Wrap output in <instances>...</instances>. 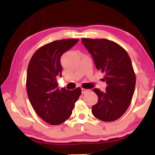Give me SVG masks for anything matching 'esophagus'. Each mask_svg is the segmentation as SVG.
<instances>
[{
    "instance_id": "1",
    "label": "esophagus",
    "mask_w": 155,
    "mask_h": 155,
    "mask_svg": "<svg viewBox=\"0 0 155 155\" xmlns=\"http://www.w3.org/2000/svg\"><path fill=\"white\" fill-rule=\"evenodd\" d=\"M90 90H87V89H85V88H81V91H82V94H85L86 92H87Z\"/></svg>"
}]
</instances>
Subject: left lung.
Masks as SVG:
<instances>
[{"mask_svg":"<svg viewBox=\"0 0 155 155\" xmlns=\"http://www.w3.org/2000/svg\"><path fill=\"white\" fill-rule=\"evenodd\" d=\"M97 70L104 73L107 83L104 91L95 88L98 103L92 107V114L104 122H113L124 114L134 94L136 77L127 52L114 41L106 39L82 38Z\"/></svg>","mask_w":155,"mask_h":155,"instance_id":"left-lung-1","label":"left lung"}]
</instances>
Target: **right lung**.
Returning a JSON list of instances; mask_svg holds the SVG:
<instances>
[{"label":"right lung","instance_id":"right-lung-1","mask_svg":"<svg viewBox=\"0 0 155 155\" xmlns=\"http://www.w3.org/2000/svg\"><path fill=\"white\" fill-rule=\"evenodd\" d=\"M78 40L65 39L46 44L35 52L28 65V99L37 114L51 125H59L69 118L81 94L80 87L59 90L57 81L61 74L60 58Z\"/></svg>","mask_w":155,"mask_h":155}]
</instances>
